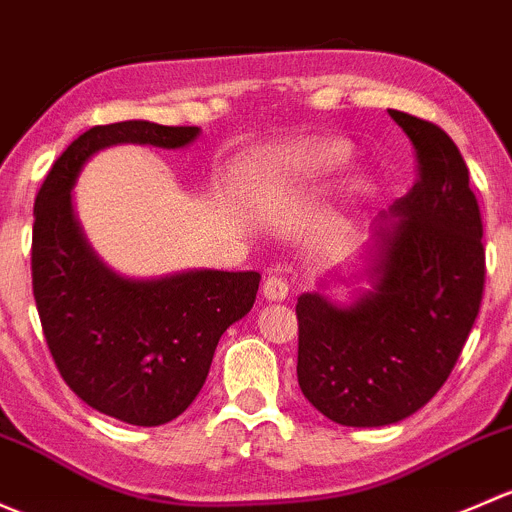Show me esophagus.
<instances>
[{
    "instance_id": "1",
    "label": "esophagus",
    "mask_w": 512,
    "mask_h": 512,
    "mask_svg": "<svg viewBox=\"0 0 512 512\" xmlns=\"http://www.w3.org/2000/svg\"><path fill=\"white\" fill-rule=\"evenodd\" d=\"M263 298L271 300V303H278V300H286L288 298V283L283 278H266L263 283Z\"/></svg>"
}]
</instances>
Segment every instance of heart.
Returning <instances> with one entry per match:
<instances>
[{
	"instance_id": "heart-1",
	"label": "heart",
	"mask_w": 512,
	"mask_h": 512,
	"mask_svg": "<svg viewBox=\"0 0 512 512\" xmlns=\"http://www.w3.org/2000/svg\"><path fill=\"white\" fill-rule=\"evenodd\" d=\"M352 157V145L345 140H293L276 147L256 162L251 184L261 197H291L323 184ZM365 192V179L355 177L342 189V204Z\"/></svg>"
}]
</instances>
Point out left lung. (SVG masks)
Returning <instances> with one entry per match:
<instances>
[{
	"label": "left lung",
	"mask_w": 512,
	"mask_h": 512,
	"mask_svg": "<svg viewBox=\"0 0 512 512\" xmlns=\"http://www.w3.org/2000/svg\"><path fill=\"white\" fill-rule=\"evenodd\" d=\"M419 160V179L384 212L355 263L320 286H357L350 298L303 293L298 384L330 421L357 429L397 424L449 379L476 323L486 281L481 212L468 167L439 125L389 110Z\"/></svg>",
	"instance_id": "left-lung-1"
}]
</instances>
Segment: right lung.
<instances>
[{
	"label": "right lung",
	"mask_w": 512,
	"mask_h": 512,
	"mask_svg": "<svg viewBox=\"0 0 512 512\" xmlns=\"http://www.w3.org/2000/svg\"><path fill=\"white\" fill-rule=\"evenodd\" d=\"M199 133L150 120L96 125L66 147L36 194L31 283L51 357L88 407L133 426L167 424L194 402L219 337L254 308L261 273L192 268L123 276L88 244L73 187L100 150H179Z\"/></svg>",
	"instance_id": "obj_1"
}]
</instances>
